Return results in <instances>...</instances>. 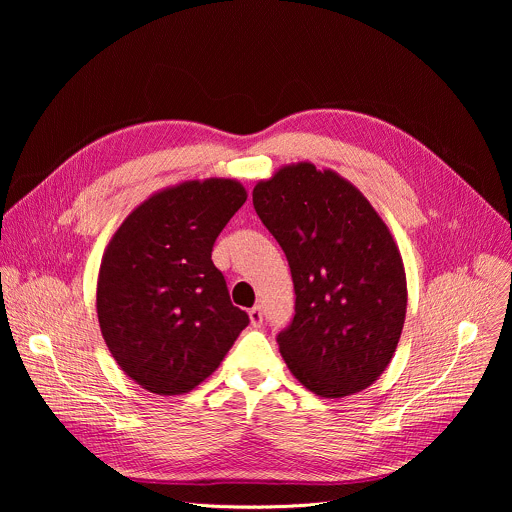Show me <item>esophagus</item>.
<instances>
[{"mask_svg":"<svg viewBox=\"0 0 512 512\" xmlns=\"http://www.w3.org/2000/svg\"><path fill=\"white\" fill-rule=\"evenodd\" d=\"M249 320H251V326H253V328H259V326L263 324V310H261L259 306L251 308V312H249Z\"/></svg>","mask_w":512,"mask_h":512,"instance_id":"obj_1","label":"esophagus"}]
</instances>
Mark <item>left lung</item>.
Masks as SVG:
<instances>
[{"label":"left lung","mask_w":512,"mask_h":512,"mask_svg":"<svg viewBox=\"0 0 512 512\" xmlns=\"http://www.w3.org/2000/svg\"><path fill=\"white\" fill-rule=\"evenodd\" d=\"M253 206L294 279L296 314L277 336L291 375L326 399L371 387L389 367L407 312L389 227L354 184L312 162L259 180Z\"/></svg>","instance_id":"8db88e82"}]
</instances>
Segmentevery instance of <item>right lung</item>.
I'll use <instances>...</instances> for the list:
<instances>
[{
	"label": "right lung",
	"instance_id": "1",
	"mask_svg": "<svg viewBox=\"0 0 512 512\" xmlns=\"http://www.w3.org/2000/svg\"><path fill=\"white\" fill-rule=\"evenodd\" d=\"M245 200L239 180H188L145 198L111 237L97 318L111 356L141 389L164 397L192 391L249 324L210 259Z\"/></svg>",
	"mask_w": 512,
	"mask_h": 512
}]
</instances>
